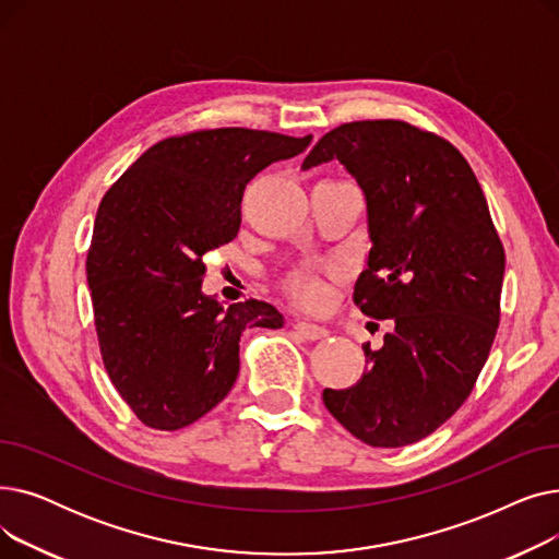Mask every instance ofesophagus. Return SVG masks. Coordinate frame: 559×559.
Masks as SVG:
<instances>
[{
    "label": "esophagus",
    "instance_id": "obj_1",
    "mask_svg": "<svg viewBox=\"0 0 559 559\" xmlns=\"http://www.w3.org/2000/svg\"><path fill=\"white\" fill-rule=\"evenodd\" d=\"M295 331L308 340V342H317V340H324L329 337V331L324 326H317V324H310V321H297L295 324Z\"/></svg>",
    "mask_w": 559,
    "mask_h": 559
}]
</instances>
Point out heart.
<instances>
[{
	"label": "heart",
	"mask_w": 559,
	"mask_h": 559,
	"mask_svg": "<svg viewBox=\"0 0 559 559\" xmlns=\"http://www.w3.org/2000/svg\"><path fill=\"white\" fill-rule=\"evenodd\" d=\"M285 289L292 299L306 308H319V306H324L329 299L326 281L312 270L292 272L285 281Z\"/></svg>",
	"instance_id": "heart-1"
}]
</instances>
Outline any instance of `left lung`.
<instances>
[{"mask_svg": "<svg viewBox=\"0 0 559 559\" xmlns=\"http://www.w3.org/2000/svg\"><path fill=\"white\" fill-rule=\"evenodd\" d=\"M337 158L356 176L371 251L354 304L392 319L367 371L324 390L329 413L376 449L415 444L451 419L487 362L506 249L474 169L455 146L403 120L346 122L321 138L304 167Z\"/></svg>", "mask_w": 559, "mask_h": 559, "instance_id": "obj_1", "label": "left lung"}]
</instances>
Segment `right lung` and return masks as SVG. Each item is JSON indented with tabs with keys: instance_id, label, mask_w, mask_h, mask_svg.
<instances>
[{
	"instance_id": "obj_1",
	"label": "right lung",
	"mask_w": 559,
	"mask_h": 559,
	"mask_svg": "<svg viewBox=\"0 0 559 559\" xmlns=\"http://www.w3.org/2000/svg\"><path fill=\"white\" fill-rule=\"evenodd\" d=\"M310 140L242 127L169 135L104 194L85 260L95 331L110 383L144 426L179 430L211 413L238 378L242 331L283 326L264 301L203 297V255L238 235L253 176Z\"/></svg>"
}]
</instances>
